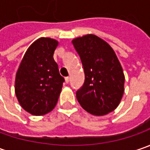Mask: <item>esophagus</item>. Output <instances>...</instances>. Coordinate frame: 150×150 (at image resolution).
<instances>
[{
    "mask_svg": "<svg viewBox=\"0 0 150 150\" xmlns=\"http://www.w3.org/2000/svg\"><path fill=\"white\" fill-rule=\"evenodd\" d=\"M65 82H66V83H68L70 82V78H69V77H66V78H65Z\"/></svg>",
    "mask_w": 150,
    "mask_h": 150,
    "instance_id": "1",
    "label": "esophagus"
}]
</instances>
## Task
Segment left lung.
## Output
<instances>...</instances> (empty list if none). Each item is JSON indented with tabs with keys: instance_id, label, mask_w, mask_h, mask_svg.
I'll return each mask as SVG.
<instances>
[{
	"instance_id": "8db88e82",
	"label": "left lung",
	"mask_w": 150,
	"mask_h": 150,
	"mask_svg": "<svg viewBox=\"0 0 150 150\" xmlns=\"http://www.w3.org/2000/svg\"><path fill=\"white\" fill-rule=\"evenodd\" d=\"M72 42L85 74L83 85L76 93L78 103L93 115H106L118 106L124 95L122 66L111 46L98 36L88 34Z\"/></svg>"
}]
</instances>
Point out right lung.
Listing matches in <instances>:
<instances>
[{"instance_id":"add662e5","label":"right lung","mask_w":150,"mask_h":150,"mask_svg":"<svg viewBox=\"0 0 150 150\" xmlns=\"http://www.w3.org/2000/svg\"><path fill=\"white\" fill-rule=\"evenodd\" d=\"M58 42L49 38L36 40L28 47L16 74L15 93L26 112L42 116L56 106L64 78L53 58Z\"/></svg>"}]
</instances>
